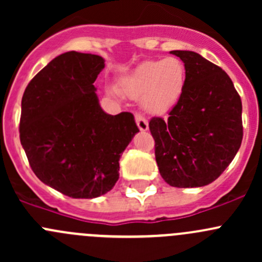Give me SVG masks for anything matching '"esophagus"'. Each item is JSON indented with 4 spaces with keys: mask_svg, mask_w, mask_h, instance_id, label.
<instances>
[{
    "mask_svg": "<svg viewBox=\"0 0 262 262\" xmlns=\"http://www.w3.org/2000/svg\"><path fill=\"white\" fill-rule=\"evenodd\" d=\"M134 118H136V123H137V125H138V128L141 129L142 132H146L148 129V120H147V119L144 118V116L142 114H139V113H136Z\"/></svg>",
    "mask_w": 262,
    "mask_h": 262,
    "instance_id": "1",
    "label": "esophagus"
}]
</instances>
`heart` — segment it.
<instances>
[{
  "label": "heart",
  "mask_w": 262,
  "mask_h": 262,
  "mask_svg": "<svg viewBox=\"0 0 262 262\" xmlns=\"http://www.w3.org/2000/svg\"><path fill=\"white\" fill-rule=\"evenodd\" d=\"M186 67L176 57L142 63L124 81V91L133 99H142L147 112L163 114L172 109L184 94Z\"/></svg>",
  "instance_id": "obj_1"
}]
</instances>
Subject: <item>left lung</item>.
Instances as JSON below:
<instances>
[{"mask_svg":"<svg viewBox=\"0 0 262 262\" xmlns=\"http://www.w3.org/2000/svg\"><path fill=\"white\" fill-rule=\"evenodd\" d=\"M186 67V84L167 119L149 130L162 179L175 187H200L222 175L244 137L242 101L221 67L189 50H172Z\"/></svg>","mask_w":262,"mask_h":262,"instance_id":"obj_1","label":"left lung"}]
</instances>
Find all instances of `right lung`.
I'll return each mask as SVG.
<instances>
[{
	"instance_id": "add662e5",
	"label": "right lung",
	"mask_w": 262,
	"mask_h": 262,
	"mask_svg": "<svg viewBox=\"0 0 262 262\" xmlns=\"http://www.w3.org/2000/svg\"><path fill=\"white\" fill-rule=\"evenodd\" d=\"M102 57L67 52L26 86L20 141L31 170L48 186L75 199L106 194L119 179V160L139 132L132 113L109 115L94 82Z\"/></svg>"
}]
</instances>
